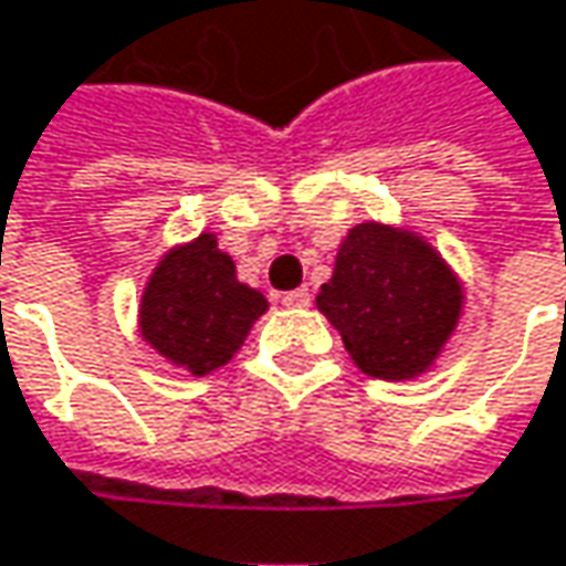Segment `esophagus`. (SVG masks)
Wrapping results in <instances>:
<instances>
[{"label": "esophagus", "instance_id": "esophagus-1", "mask_svg": "<svg viewBox=\"0 0 566 566\" xmlns=\"http://www.w3.org/2000/svg\"><path fill=\"white\" fill-rule=\"evenodd\" d=\"M284 307H307L311 304V291L307 287H297V291H287L282 294Z\"/></svg>", "mask_w": 566, "mask_h": 566}]
</instances>
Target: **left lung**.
Masks as SVG:
<instances>
[{"mask_svg": "<svg viewBox=\"0 0 566 566\" xmlns=\"http://www.w3.org/2000/svg\"><path fill=\"white\" fill-rule=\"evenodd\" d=\"M317 307L366 376L405 382L428 373L457 331L463 284L424 235L369 220L346 232Z\"/></svg>", "mask_w": 566, "mask_h": 566, "instance_id": "left-lung-1", "label": "left lung"}]
</instances>
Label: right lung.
<instances>
[{"label": "right lung", "mask_w": 566, "mask_h": 566, "mask_svg": "<svg viewBox=\"0 0 566 566\" xmlns=\"http://www.w3.org/2000/svg\"><path fill=\"white\" fill-rule=\"evenodd\" d=\"M265 311V294L235 279L217 235L200 232L155 265L142 291L138 331L171 366L207 376L230 363Z\"/></svg>", "instance_id": "1"}]
</instances>
